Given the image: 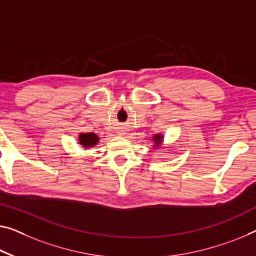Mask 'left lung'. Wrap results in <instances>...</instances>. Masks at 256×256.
<instances>
[{
  "mask_svg": "<svg viewBox=\"0 0 256 256\" xmlns=\"http://www.w3.org/2000/svg\"><path fill=\"white\" fill-rule=\"evenodd\" d=\"M152 140L154 142V145H153V146H154V148H159L161 144H162V140H164V136L161 135V134H156V135H154L153 136V138H152Z\"/></svg>",
  "mask_w": 256,
  "mask_h": 256,
  "instance_id": "8db88e82",
  "label": "left lung"
}]
</instances>
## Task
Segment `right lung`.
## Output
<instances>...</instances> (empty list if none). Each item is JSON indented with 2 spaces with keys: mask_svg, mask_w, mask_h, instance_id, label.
<instances>
[{
  "mask_svg": "<svg viewBox=\"0 0 256 256\" xmlns=\"http://www.w3.org/2000/svg\"><path fill=\"white\" fill-rule=\"evenodd\" d=\"M78 143L84 148H94L100 142V137L94 132H80L78 135Z\"/></svg>",
  "mask_w": 256,
  "mask_h": 256,
  "instance_id": "obj_1",
  "label": "right lung"
}]
</instances>
